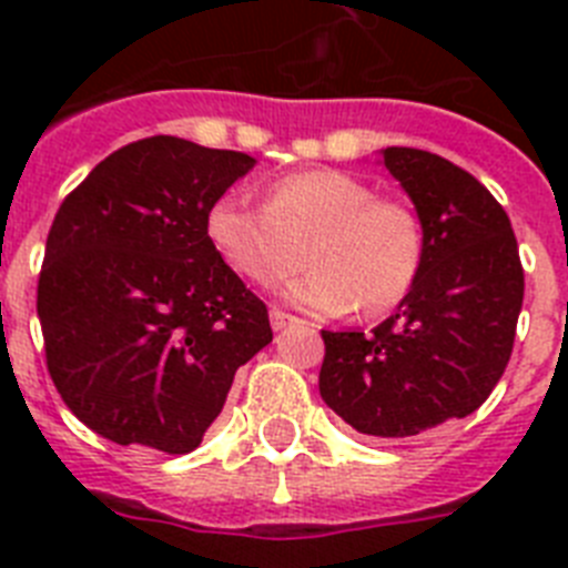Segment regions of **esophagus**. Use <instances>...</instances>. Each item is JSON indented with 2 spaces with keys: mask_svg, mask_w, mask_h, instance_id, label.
I'll return each mask as SVG.
<instances>
[{
  "mask_svg": "<svg viewBox=\"0 0 568 568\" xmlns=\"http://www.w3.org/2000/svg\"><path fill=\"white\" fill-rule=\"evenodd\" d=\"M295 315H290V313H284V310H278V307H273L270 310V324H273V329H284V327H290V324H295Z\"/></svg>",
  "mask_w": 568,
  "mask_h": 568,
  "instance_id": "obj_1",
  "label": "esophagus"
}]
</instances>
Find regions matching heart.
I'll return each mask as SVG.
<instances>
[{
	"label": "heart",
	"mask_w": 568,
	"mask_h": 568,
	"mask_svg": "<svg viewBox=\"0 0 568 568\" xmlns=\"http://www.w3.org/2000/svg\"><path fill=\"white\" fill-rule=\"evenodd\" d=\"M204 235L224 264L273 287L310 258L284 295L313 315L398 307L424 267V227L409 204L378 199L341 170H304L270 184L267 202L224 190L204 213ZM308 250L304 251L303 247Z\"/></svg>",
	"instance_id": "1"
}]
</instances>
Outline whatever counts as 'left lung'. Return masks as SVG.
<instances>
[{
    "mask_svg": "<svg viewBox=\"0 0 568 568\" xmlns=\"http://www.w3.org/2000/svg\"><path fill=\"white\" fill-rule=\"evenodd\" d=\"M381 159L418 210L424 267L373 333L321 329L318 389L353 429L398 440L489 398L515 344L524 267L509 215L475 175L415 148Z\"/></svg>",
    "mask_w": 568,
    "mask_h": 568,
    "instance_id": "1",
    "label": "left lung"
}]
</instances>
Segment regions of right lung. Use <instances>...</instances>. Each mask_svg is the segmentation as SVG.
<instances>
[{
	"instance_id": "1",
	"label": "right lung",
	"mask_w": 568,
	"mask_h": 568,
	"mask_svg": "<svg viewBox=\"0 0 568 568\" xmlns=\"http://www.w3.org/2000/svg\"><path fill=\"white\" fill-rule=\"evenodd\" d=\"M253 155L150 135L110 153L50 224L37 313L48 373L102 438L187 455L235 369L273 341L264 301L210 247L204 213Z\"/></svg>"
}]
</instances>
